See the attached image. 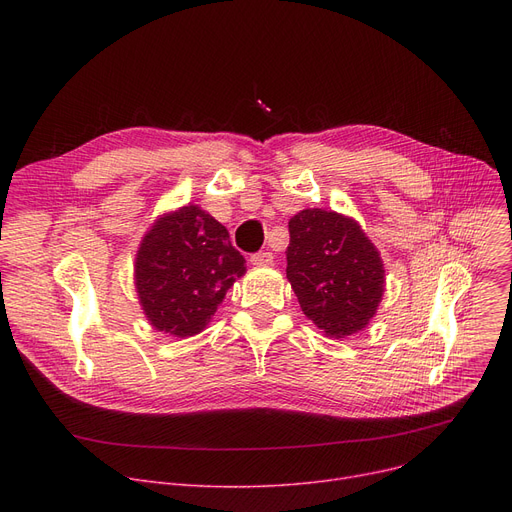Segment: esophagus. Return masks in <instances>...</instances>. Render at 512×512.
<instances>
[{"label":"esophagus","instance_id":"1","mask_svg":"<svg viewBox=\"0 0 512 512\" xmlns=\"http://www.w3.org/2000/svg\"><path fill=\"white\" fill-rule=\"evenodd\" d=\"M272 261H274V255L272 253H267V251H259V253H253L251 255V263L253 265H272Z\"/></svg>","mask_w":512,"mask_h":512}]
</instances>
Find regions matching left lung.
<instances>
[{
	"label": "left lung",
	"instance_id": "8db88e82",
	"mask_svg": "<svg viewBox=\"0 0 512 512\" xmlns=\"http://www.w3.org/2000/svg\"><path fill=\"white\" fill-rule=\"evenodd\" d=\"M288 232L286 278L303 313L332 338L363 330L382 301L384 263L361 226L332 209H303Z\"/></svg>",
	"mask_w": 512,
	"mask_h": 512
}]
</instances>
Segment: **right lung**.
I'll use <instances>...</instances> for the list:
<instances>
[{
    "label": "right lung",
    "instance_id": "add662e5",
    "mask_svg": "<svg viewBox=\"0 0 512 512\" xmlns=\"http://www.w3.org/2000/svg\"><path fill=\"white\" fill-rule=\"evenodd\" d=\"M245 272V257L232 247L228 230L197 205H186L145 234L134 280L151 326L184 338L207 326Z\"/></svg>",
    "mask_w": 512,
    "mask_h": 512
}]
</instances>
